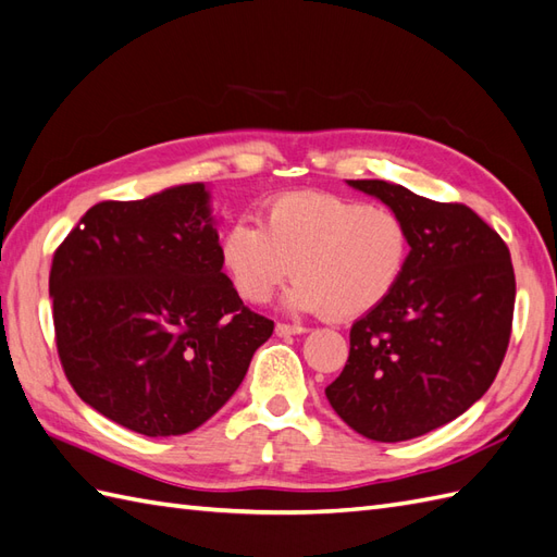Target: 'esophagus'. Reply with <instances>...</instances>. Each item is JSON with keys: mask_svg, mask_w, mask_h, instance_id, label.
<instances>
[{"mask_svg": "<svg viewBox=\"0 0 557 557\" xmlns=\"http://www.w3.org/2000/svg\"><path fill=\"white\" fill-rule=\"evenodd\" d=\"M307 333L305 325H290V323H276V335L288 337V335H302Z\"/></svg>", "mask_w": 557, "mask_h": 557, "instance_id": "1", "label": "esophagus"}]
</instances>
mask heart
Here are the masks:
<instances>
[{"mask_svg": "<svg viewBox=\"0 0 557 557\" xmlns=\"http://www.w3.org/2000/svg\"><path fill=\"white\" fill-rule=\"evenodd\" d=\"M220 255L243 300L267 302L293 271L297 278L283 295L288 309L355 319L397 290L409 267L411 236L387 208L302 191L271 200L262 226L234 222Z\"/></svg>", "mask_w": 557, "mask_h": 557, "instance_id": "b5f03b06", "label": "heart"}]
</instances>
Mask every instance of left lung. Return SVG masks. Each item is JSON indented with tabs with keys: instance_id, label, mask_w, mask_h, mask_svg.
Returning <instances> with one entry per match:
<instances>
[{
	"instance_id": "obj_1",
	"label": "left lung",
	"mask_w": 557,
	"mask_h": 557,
	"mask_svg": "<svg viewBox=\"0 0 557 557\" xmlns=\"http://www.w3.org/2000/svg\"><path fill=\"white\" fill-rule=\"evenodd\" d=\"M347 184L401 216L411 257L397 290L351 325L349 359L325 397L363 437L413 440L466 413L494 383L512 325L510 252L460 202L381 180Z\"/></svg>"
}]
</instances>
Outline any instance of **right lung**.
Here are the masks:
<instances>
[{
	"label": "right lung",
	"mask_w": 557,
	"mask_h": 557,
	"mask_svg": "<svg viewBox=\"0 0 557 557\" xmlns=\"http://www.w3.org/2000/svg\"><path fill=\"white\" fill-rule=\"evenodd\" d=\"M49 297L79 399L146 437L206 423L274 333L222 271L202 182L89 208L53 252Z\"/></svg>",
	"instance_id": "add662e5"
}]
</instances>
